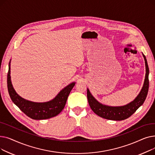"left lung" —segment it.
Wrapping results in <instances>:
<instances>
[{
	"label": "left lung",
	"instance_id": "left-lung-1",
	"mask_svg": "<svg viewBox=\"0 0 155 155\" xmlns=\"http://www.w3.org/2000/svg\"><path fill=\"white\" fill-rule=\"evenodd\" d=\"M142 54L144 59L146 67L145 78L140 92L132 102L123 106H109L102 104L97 101L91 93L89 89L87 88V99L89 105L97 115L109 120H124L133 115L136 110L143 104L147 96L149 88V68L146 56L143 53Z\"/></svg>",
	"mask_w": 155,
	"mask_h": 155
}]
</instances>
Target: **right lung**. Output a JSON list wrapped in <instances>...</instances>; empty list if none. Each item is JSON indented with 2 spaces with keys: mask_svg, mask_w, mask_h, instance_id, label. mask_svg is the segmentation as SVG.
Returning a JSON list of instances; mask_svg holds the SVG:
<instances>
[{
  "mask_svg": "<svg viewBox=\"0 0 155 155\" xmlns=\"http://www.w3.org/2000/svg\"><path fill=\"white\" fill-rule=\"evenodd\" d=\"M75 82H72L63 88L52 100L45 102H36L24 99L15 92L11 79V60L7 73V88L12 101L26 116L32 119L41 120L54 117L62 111L68 97Z\"/></svg>",
  "mask_w": 155,
  "mask_h": 155,
  "instance_id": "obj_1",
  "label": "right lung"
}]
</instances>
